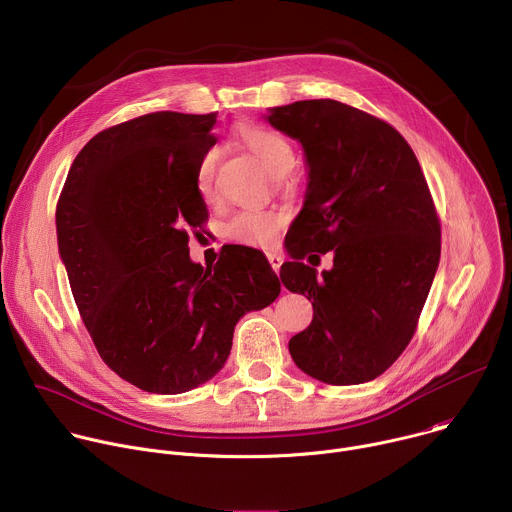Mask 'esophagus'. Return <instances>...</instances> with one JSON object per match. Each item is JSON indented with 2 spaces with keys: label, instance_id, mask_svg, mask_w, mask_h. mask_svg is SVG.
Segmentation results:
<instances>
[{
  "label": "esophagus",
  "instance_id": "esophagus-1",
  "mask_svg": "<svg viewBox=\"0 0 512 512\" xmlns=\"http://www.w3.org/2000/svg\"><path fill=\"white\" fill-rule=\"evenodd\" d=\"M267 259H269V265L273 267V271L277 273L279 267H281V263H283V257H281L279 253H267Z\"/></svg>",
  "mask_w": 512,
  "mask_h": 512
}]
</instances>
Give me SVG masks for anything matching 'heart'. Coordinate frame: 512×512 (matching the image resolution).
<instances>
[{"label": "heart", "mask_w": 512, "mask_h": 512, "mask_svg": "<svg viewBox=\"0 0 512 512\" xmlns=\"http://www.w3.org/2000/svg\"><path fill=\"white\" fill-rule=\"evenodd\" d=\"M239 139L245 148L259 160V164L275 178L287 174L296 162L291 143L273 129L259 125H245L239 131ZM194 184L204 200L214 198V154L208 152L200 158ZM283 214L269 208H247L235 212L225 223V237L233 243L269 249L277 243L283 227Z\"/></svg>", "instance_id": "b5f03b06"}]
</instances>
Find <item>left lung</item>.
<instances>
[{
  "mask_svg": "<svg viewBox=\"0 0 512 512\" xmlns=\"http://www.w3.org/2000/svg\"><path fill=\"white\" fill-rule=\"evenodd\" d=\"M267 121L304 145L308 192L281 265L289 291L314 300L289 340L298 367L328 385L383 375L411 342L440 263L442 227L421 166L387 121L332 99L271 109ZM335 253L318 278L301 263Z\"/></svg>",
  "mask_w": 512,
  "mask_h": 512,
  "instance_id": "1",
  "label": "left lung"
}]
</instances>
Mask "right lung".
Segmentation results:
<instances>
[{
    "mask_svg": "<svg viewBox=\"0 0 512 512\" xmlns=\"http://www.w3.org/2000/svg\"><path fill=\"white\" fill-rule=\"evenodd\" d=\"M216 113L156 111L99 131L56 204L58 249L81 318L107 367L141 391H190L225 367L241 316L281 283L257 249L214 267L190 261L188 229L208 210L194 176Z\"/></svg>",
    "mask_w": 512,
    "mask_h": 512,
    "instance_id": "add662e5",
    "label": "right lung"
}]
</instances>
